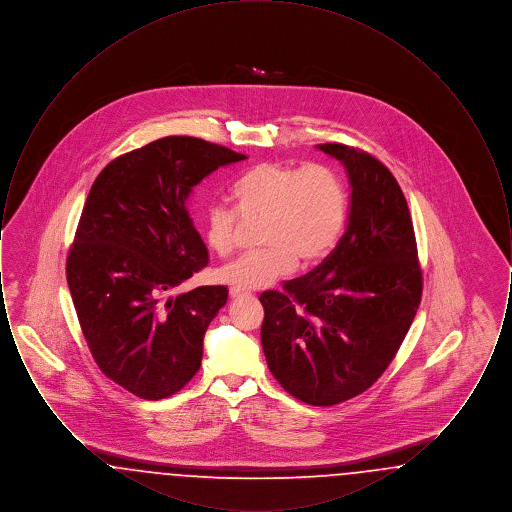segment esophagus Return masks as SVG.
Segmentation results:
<instances>
[{
    "mask_svg": "<svg viewBox=\"0 0 512 512\" xmlns=\"http://www.w3.org/2000/svg\"><path fill=\"white\" fill-rule=\"evenodd\" d=\"M245 295H249L247 290H238V288H230V297L232 299H238V297H245Z\"/></svg>",
    "mask_w": 512,
    "mask_h": 512,
    "instance_id": "34e87169",
    "label": "esophagus"
}]
</instances>
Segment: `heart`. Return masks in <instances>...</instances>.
<instances>
[{
    "instance_id": "obj_1",
    "label": "heart",
    "mask_w": 512,
    "mask_h": 512,
    "mask_svg": "<svg viewBox=\"0 0 512 512\" xmlns=\"http://www.w3.org/2000/svg\"><path fill=\"white\" fill-rule=\"evenodd\" d=\"M234 211H207L203 236L211 251L228 257L240 238L242 220L261 226V251L220 268V282L238 290H259L303 265L324 261L340 242L349 217V192L340 172L322 163L305 167L263 161L232 184Z\"/></svg>"
}]
</instances>
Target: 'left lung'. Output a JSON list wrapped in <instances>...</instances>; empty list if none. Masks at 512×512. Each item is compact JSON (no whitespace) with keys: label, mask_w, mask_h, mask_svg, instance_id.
<instances>
[{"label":"left lung","mask_w":512,"mask_h":512,"mask_svg":"<svg viewBox=\"0 0 512 512\" xmlns=\"http://www.w3.org/2000/svg\"><path fill=\"white\" fill-rule=\"evenodd\" d=\"M343 163L351 213L336 249L309 274L261 293L268 368L295 399L330 407L390 366L422 297L407 199L390 169L359 147L320 144Z\"/></svg>","instance_id":"8db88e82"}]
</instances>
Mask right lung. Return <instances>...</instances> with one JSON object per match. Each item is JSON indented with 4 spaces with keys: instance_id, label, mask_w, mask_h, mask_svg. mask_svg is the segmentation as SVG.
Returning <instances> with one entry per match:
<instances>
[{
    "instance_id": "add662e5",
    "label": "right lung",
    "mask_w": 512,
    "mask_h": 512,
    "mask_svg": "<svg viewBox=\"0 0 512 512\" xmlns=\"http://www.w3.org/2000/svg\"><path fill=\"white\" fill-rule=\"evenodd\" d=\"M245 155L192 136H167L113 159L84 203L67 282L99 370L140 399L182 390L201 366L203 336L226 286L169 297L207 267L188 197L205 176Z\"/></svg>"
}]
</instances>
